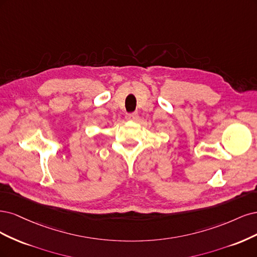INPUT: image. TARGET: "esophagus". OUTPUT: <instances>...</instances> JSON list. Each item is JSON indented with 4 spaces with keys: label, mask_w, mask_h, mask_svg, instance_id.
I'll return each mask as SVG.
<instances>
[{
    "label": "esophagus",
    "mask_w": 257,
    "mask_h": 257,
    "mask_svg": "<svg viewBox=\"0 0 257 257\" xmlns=\"http://www.w3.org/2000/svg\"><path fill=\"white\" fill-rule=\"evenodd\" d=\"M138 117H139V115L137 112L129 113L126 115V119H128V120H136V119H138Z\"/></svg>",
    "instance_id": "esophagus-1"
}]
</instances>
